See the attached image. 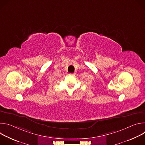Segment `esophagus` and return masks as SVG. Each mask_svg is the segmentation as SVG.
<instances>
[{
  "mask_svg": "<svg viewBox=\"0 0 145 145\" xmlns=\"http://www.w3.org/2000/svg\"><path fill=\"white\" fill-rule=\"evenodd\" d=\"M74 73H69L68 74L69 76H74Z\"/></svg>",
  "mask_w": 145,
  "mask_h": 145,
  "instance_id": "1",
  "label": "esophagus"
}]
</instances>
